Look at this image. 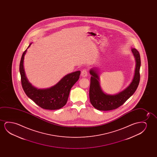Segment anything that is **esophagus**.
Returning a JSON list of instances; mask_svg holds the SVG:
<instances>
[{
	"label": "esophagus",
	"mask_w": 157,
	"mask_h": 157,
	"mask_svg": "<svg viewBox=\"0 0 157 157\" xmlns=\"http://www.w3.org/2000/svg\"><path fill=\"white\" fill-rule=\"evenodd\" d=\"M81 75L82 77H86L87 76V71L86 69H84L82 71Z\"/></svg>",
	"instance_id": "obj_1"
}]
</instances>
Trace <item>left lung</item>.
I'll list each match as a JSON object with an SVG mask.
<instances>
[{"label":"left lung","instance_id":"1","mask_svg":"<svg viewBox=\"0 0 157 157\" xmlns=\"http://www.w3.org/2000/svg\"><path fill=\"white\" fill-rule=\"evenodd\" d=\"M131 51L136 63L133 79L127 88L116 94H108L103 92L100 84V74L97 67H94L90 70L91 75L90 99L91 104L97 109L103 111L115 109L122 105L135 92L140 82L141 62L139 52L135 48H131Z\"/></svg>","mask_w":157,"mask_h":157}]
</instances>
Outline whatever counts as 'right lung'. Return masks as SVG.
Wrapping results in <instances>:
<instances>
[{
	"mask_svg": "<svg viewBox=\"0 0 157 157\" xmlns=\"http://www.w3.org/2000/svg\"><path fill=\"white\" fill-rule=\"evenodd\" d=\"M32 44V43H30L27 49L24 52L20 63V73L24 92L28 98L43 109H60L66 105L72 87L79 78L80 71H75L67 74L56 85L50 88L40 89L33 86L26 77L24 67L25 55Z\"/></svg>",
	"mask_w": 157,
	"mask_h": 157,
	"instance_id": "obj_1",
	"label": "right lung"
}]
</instances>
